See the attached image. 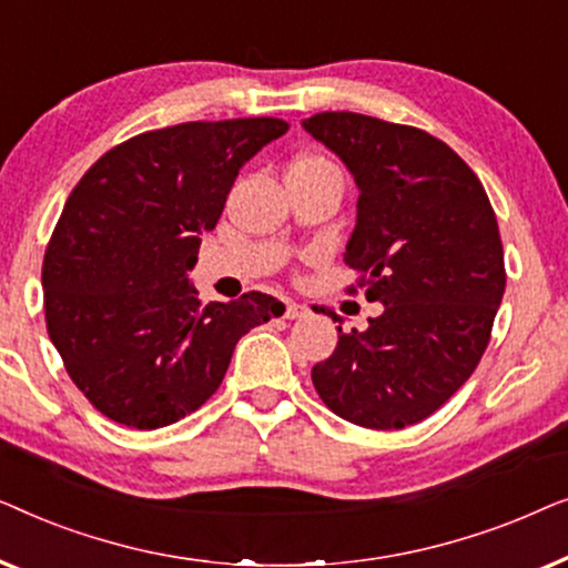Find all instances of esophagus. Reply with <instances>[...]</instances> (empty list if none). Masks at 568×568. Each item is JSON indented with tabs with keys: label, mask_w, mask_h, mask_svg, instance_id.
I'll use <instances>...</instances> for the list:
<instances>
[{
	"label": "esophagus",
	"mask_w": 568,
	"mask_h": 568,
	"mask_svg": "<svg viewBox=\"0 0 568 568\" xmlns=\"http://www.w3.org/2000/svg\"><path fill=\"white\" fill-rule=\"evenodd\" d=\"M305 313H307V307L300 305V302H286V307H284L286 321H294V317H302Z\"/></svg>",
	"instance_id": "obj_1"
}]
</instances>
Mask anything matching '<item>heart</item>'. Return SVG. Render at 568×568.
<instances>
[{"label":"heart","mask_w":568,"mask_h":568,"mask_svg":"<svg viewBox=\"0 0 568 568\" xmlns=\"http://www.w3.org/2000/svg\"><path fill=\"white\" fill-rule=\"evenodd\" d=\"M290 173L300 175H315V178H336V181L344 183V175H341V168L331 158L317 152H305L300 158H294L290 165Z\"/></svg>","instance_id":"b5f03b06"}]
</instances>
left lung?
<instances>
[{
  "mask_svg": "<svg viewBox=\"0 0 568 568\" xmlns=\"http://www.w3.org/2000/svg\"><path fill=\"white\" fill-rule=\"evenodd\" d=\"M359 185L346 266L383 313L341 331L313 367L333 414L364 429L424 422L484 356L507 271L499 224L478 175L442 139L372 115L325 111L302 121ZM336 321V315H331Z\"/></svg>",
  "mask_w": 568,
  "mask_h": 568,
  "instance_id": "left-lung-1",
  "label": "left lung"
}]
</instances>
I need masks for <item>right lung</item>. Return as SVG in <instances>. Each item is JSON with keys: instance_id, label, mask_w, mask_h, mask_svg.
Returning a JSON list of instances; mask_svg holds the SVG:
<instances>
[{"instance_id": "obj_1", "label": "right lung", "mask_w": 568, "mask_h": 568, "mask_svg": "<svg viewBox=\"0 0 568 568\" xmlns=\"http://www.w3.org/2000/svg\"><path fill=\"white\" fill-rule=\"evenodd\" d=\"M286 131L268 115L144 131L69 193L43 255L45 328L72 383L111 422H181L222 385L237 341L284 313L261 292L201 305L185 271L237 170Z\"/></svg>"}]
</instances>
